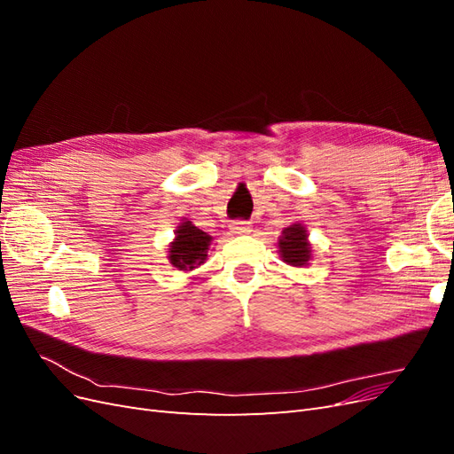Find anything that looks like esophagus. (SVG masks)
<instances>
[{
  "label": "esophagus",
  "instance_id": "obj_1",
  "mask_svg": "<svg viewBox=\"0 0 454 454\" xmlns=\"http://www.w3.org/2000/svg\"><path fill=\"white\" fill-rule=\"evenodd\" d=\"M231 232L232 235H248V232H252V223L244 222V219H239V222L231 223Z\"/></svg>",
  "mask_w": 454,
  "mask_h": 454
}]
</instances>
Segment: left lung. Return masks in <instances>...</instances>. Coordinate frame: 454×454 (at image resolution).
I'll return each instance as SVG.
<instances>
[{
	"mask_svg": "<svg viewBox=\"0 0 454 454\" xmlns=\"http://www.w3.org/2000/svg\"><path fill=\"white\" fill-rule=\"evenodd\" d=\"M278 246L287 265L301 267L310 259V244L307 242V231L299 223L284 229Z\"/></svg>",
	"mask_w": 454,
	"mask_h": 454,
	"instance_id": "8db88e82",
	"label": "left lung"
}]
</instances>
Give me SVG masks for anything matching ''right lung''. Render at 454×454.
<instances>
[{"label": "right lung", "mask_w": 454, "mask_h": 454, "mask_svg": "<svg viewBox=\"0 0 454 454\" xmlns=\"http://www.w3.org/2000/svg\"><path fill=\"white\" fill-rule=\"evenodd\" d=\"M210 242V235H206L191 222H185L176 231V240L170 246V263L180 270L195 269V265L204 263Z\"/></svg>", "instance_id": "obj_1"}]
</instances>
